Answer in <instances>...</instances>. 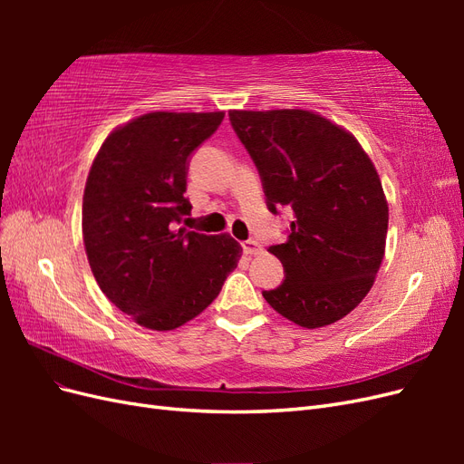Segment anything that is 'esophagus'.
Wrapping results in <instances>:
<instances>
[{"label":"esophagus","instance_id":"34e87169","mask_svg":"<svg viewBox=\"0 0 464 464\" xmlns=\"http://www.w3.org/2000/svg\"><path fill=\"white\" fill-rule=\"evenodd\" d=\"M242 249L247 256H259L263 251V246L257 240H246V242H242Z\"/></svg>","mask_w":464,"mask_h":464}]
</instances>
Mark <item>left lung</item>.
Listing matches in <instances>:
<instances>
[{
	"instance_id": "8db88e82",
	"label": "left lung",
	"mask_w": 464,
	"mask_h": 464,
	"mask_svg": "<svg viewBox=\"0 0 464 464\" xmlns=\"http://www.w3.org/2000/svg\"><path fill=\"white\" fill-rule=\"evenodd\" d=\"M228 116L257 168L266 208L294 213L288 240L269 247L285 280L263 298L300 327L331 325L366 298L383 261L389 207L382 179L356 139L314 111Z\"/></svg>"
}]
</instances>
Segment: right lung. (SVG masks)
<instances>
[{"instance_id": "add662e5", "label": "right lung", "mask_w": 464, "mask_h": 464, "mask_svg": "<svg viewBox=\"0 0 464 464\" xmlns=\"http://www.w3.org/2000/svg\"><path fill=\"white\" fill-rule=\"evenodd\" d=\"M222 111H150L111 131L82 195V240L106 298L139 325L172 331L213 302L242 246L228 234L179 228L193 150Z\"/></svg>"}]
</instances>
